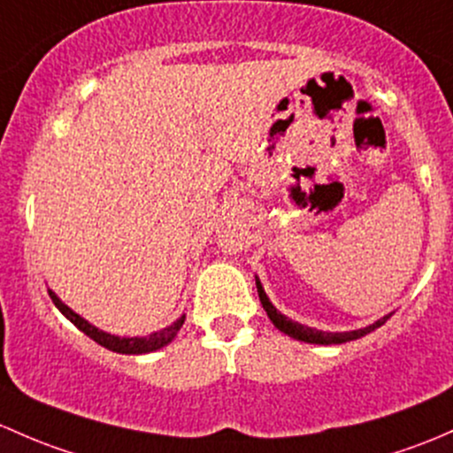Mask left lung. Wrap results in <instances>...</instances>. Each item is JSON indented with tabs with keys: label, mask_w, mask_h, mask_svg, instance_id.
<instances>
[{
	"label": "left lung",
	"mask_w": 453,
	"mask_h": 453,
	"mask_svg": "<svg viewBox=\"0 0 453 453\" xmlns=\"http://www.w3.org/2000/svg\"><path fill=\"white\" fill-rule=\"evenodd\" d=\"M256 288H258V297H260V303H263L265 312L269 314V319L273 321V326L278 327V330H282L284 334L293 336V339L297 341H306V342H317V345H332V342H347V341H356L360 339V336L369 334V332H373L375 327L384 326L387 323V319L390 317V314H387V317H382L380 321H375L373 326L369 327H363V330H354V332H321V330H312V327H306L302 326V323H295L290 321L288 317H284L282 312H278V308L273 306V303L269 302V297H266L263 284L256 280Z\"/></svg>",
	"instance_id": "1"
}]
</instances>
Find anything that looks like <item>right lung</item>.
I'll list each match as a JSON object with an SVG mask.
<instances>
[{"label": "right lung", "instance_id": "add662e5", "mask_svg": "<svg viewBox=\"0 0 453 453\" xmlns=\"http://www.w3.org/2000/svg\"><path fill=\"white\" fill-rule=\"evenodd\" d=\"M50 297H51V302L56 303V308H58V311L63 312L65 317L69 319L75 327H78V330H82L88 339L99 342V345L106 347V349L117 351V354H147V351L160 349V347H165L166 342H171V339L178 334L180 327H182V323H184V317H180L173 326L165 327V330H160V332H154V334H150V336H142V339H119V336H112V334H108V332L97 330V327L90 326L88 321H84L80 314H75L69 306H65V303L60 302V299L51 293V290H50Z\"/></svg>", "mask_w": 453, "mask_h": 453}]
</instances>
